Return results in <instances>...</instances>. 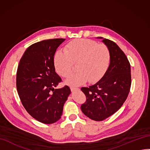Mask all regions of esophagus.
I'll return each instance as SVG.
<instances>
[{
  "instance_id": "obj_1",
  "label": "esophagus",
  "mask_w": 150,
  "mask_h": 150,
  "mask_svg": "<svg viewBox=\"0 0 150 150\" xmlns=\"http://www.w3.org/2000/svg\"><path fill=\"white\" fill-rule=\"evenodd\" d=\"M70 88H71V91H74V90H78V88H76V87H74V86H71Z\"/></svg>"
}]
</instances>
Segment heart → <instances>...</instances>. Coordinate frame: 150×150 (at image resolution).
I'll return each mask as SVG.
<instances>
[{"mask_svg": "<svg viewBox=\"0 0 150 150\" xmlns=\"http://www.w3.org/2000/svg\"><path fill=\"white\" fill-rule=\"evenodd\" d=\"M110 63V53L103 44L88 39H78L70 42L64 52L58 51L55 56V66L63 77L69 76L77 64L78 72L66 80L69 85H79L86 81H98L107 72Z\"/></svg>", "mask_w": 150, "mask_h": 150, "instance_id": "b5f03b06", "label": "heart"}]
</instances>
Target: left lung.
<instances>
[{"label": "left lung", "instance_id": "obj_1", "mask_svg": "<svg viewBox=\"0 0 150 150\" xmlns=\"http://www.w3.org/2000/svg\"><path fill=\"white\" fill-rule=\"evenodd\" d=\"M102 42L110 53V63L107 72L98 82L81 91L86 102L81 107L89 118L102 121L115 113L122 107L130 91L131 66L126 55L117 44L102 37Z\"/></svg>", "mask_w": 150, "mask_h": 150}]
</instances>
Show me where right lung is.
Masks as SVG:
<instances>
[{"mask_svg": "<svg viewBox=\"0 0 150 150\" xmlns=\"http://www.w3.org/2000/svg\"><path fill=\"white\" fill-rule=\"evenodd\" d=\"M63 38L43 40L28 47L18 64L16 86L23 105L39 122L50 124L59 120L71 94L69 86L55 89L61 81L56 73L54 55Z\"/></svg>", "mask_w": 150, "mask_h": 150, "instance_id": "right-lung-1", "label": "right lung"}]
</instances>
